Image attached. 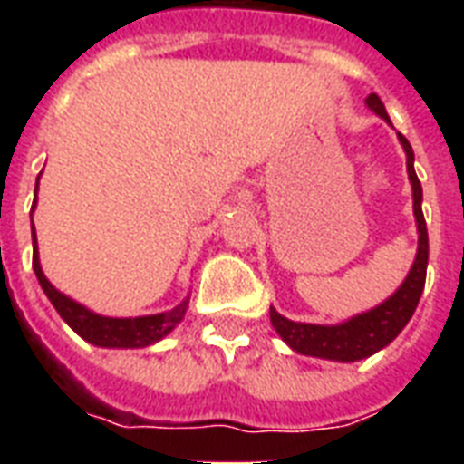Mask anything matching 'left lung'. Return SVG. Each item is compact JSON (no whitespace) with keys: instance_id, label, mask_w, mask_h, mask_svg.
<instances>
[{"instance_id":"8db88e82","label":"left lung","mask_w":464,"mask_h":464,"mask_svg":"<svg viewBox=\"0 0 464 464\" xmlns=\"http://www.w3.org/2000/svg\"><path fill=\"white\" fill-rule=\"evenodd\" d=\"M366 105L375 115L388 120L385 105L375 93L366 98ZM400 144H402L404 154H407V173L411 182V197H414V217H417V231H419V247L417 260L411 265L410 275L402 282V286L381 305L361 313V315L349 317L346 323L339 324H310V323H294L289 317L279 315L275 308H269V317L279 337L298 353L305 356H317V359L330 361H361L366 356H373L381 352L382 346H388L392 339L404 330V324L410 323L414 310L419 305L421 291L426 282V265H429V233H426L424 211H421V182L414 173V151H411L410 141L404 140L402 134Z\"/></svg>"}]
</instances>
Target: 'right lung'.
<instances>
[{
  "instance_id": "obj_1",
  "label": "right lung",
  "mask_w": 464,
  "mask_h": 464,
  "mask_svg": "<svg viewBox=\"0 0 464 464\" xmlns=\"http://www.w3.org/2000/svg\"><path fill=\"white\" fill-rule=\"evenodd\" d=\"M35 207V199H33ZM33 272L38 276L40 286L45 291V296L50 298V304L60 313V317L79 334L82 339L91 342L96 346H111V349H140V346H149L163 339L168 332L173 330L175 324L180 323L188 310L189 298H185L180 305H175L173 310L159 313V315H144V317H105L98 315L93 310L83 308L82 304H76L69 296L60 294L53 284L47 282V276L43 275L38 260V243H35V228H33Z\"/></svg>"
}]
</instances>
